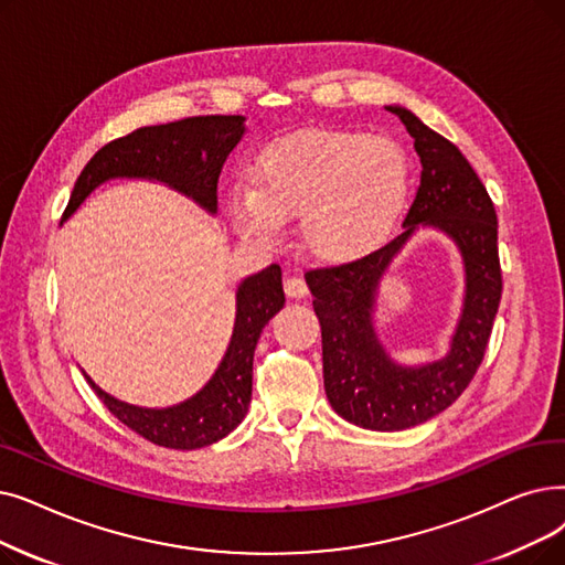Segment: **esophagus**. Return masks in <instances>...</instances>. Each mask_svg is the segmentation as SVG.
Here are the masks:
<instances>
[{
    "label": "esophagus",
    "instance_id": "esophagus-1",
    "mask_svg": "<svg viewBox=\"0 0 565 565\" xmlns=\"http://www.w3.org/2000/svg\"><path fill=\"white\" fill-rule=\"evenodd\" d=\"M284 290H286V296H288L290 300H302V298H307V292H309V288H307V284H305V279H302L300 275L286 277Z\"/></svg>",
    "mask_w": 565,
    "mask_h": 565
}]
</instances>
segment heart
Wrapping results in <instances>:
<instances>
[{
	"instance_id": "b5f03b06",
	"label": "heart",
	"mask_w": 565,
	"mask_h": 565,
	"mask_svg": "<svg viewBox=\"0 0 565 565\" xmlns=\"http://www.w3.org/2000/svg\"><path fill=\"white\" fill-rule=\"evenodd\" d=\"M408 184V159L395 138L318 129L269 145L254 166V186H237L228 212L235 228L256 239L300 218L307 254L349 263L395 228Z\"/></svg>"
}]
</instances>
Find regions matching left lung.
<instances>
[{
    "instance_id": "left-lung-1",
    "label": "left lung",
    "mask_w": 565,
    "mask_h": 565,
    "mask_svg": "<svg viewBox=\"0 0 565 565\" xmlns=\"http://www.w3.org/2000/svg\"><path fill=\"white\" fill-rule=\"evenodd\" d=\"M413 138L423 173L404 233L370 256L305 275L323 337L330 406L362 429L402 431L446 411L476 376L501 302L494 203L457 147L411 110L387 106ZM420 225L448 234L465 263V300L451 349L440 361L406 367L392 361L375 332L377 286L388 263Z\"/></svg>"
}]
</instances>
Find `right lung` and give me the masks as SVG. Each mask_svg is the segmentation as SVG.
<instances>
[{
    "instance_id": "obj_1",
    "label": "right lung",
    "mask_w": 565,
    "mask_h": 565,
    "mask_svg": "<svg viewBox=\"0 0 565 565\" xmlns=\"http://www.w3.org/2000/svg\"><path fill=\"white\" fill-rule=\"evenodd\" d=\"M247 131L242 115L186 117L159 127H142L104 145L83 168L71 191L62 222L87 195L115 178L154 180L184 193L216 214V182L233 147ZM281 267L269 265L237 286L235 326L228 349L212 379L193 397L168 408H142L119 402L87 374V383L119 423L173 450L205 448L228 436L249 411L254 351L263 328L284 307Z\"/></svg>"
}]
</instances>
